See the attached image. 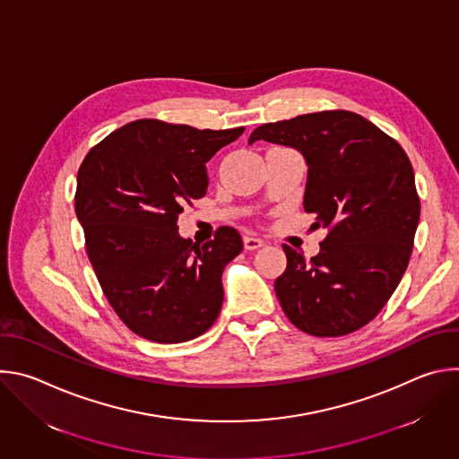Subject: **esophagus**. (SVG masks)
I'll list each match as a JSON object with an SVG mask.
<instances>
[{
  "label": "esophagus",
  "instance_id": "esophagus-1",
  "mask_svg": "<svg viewBox=\"0 0 459 459\" xmlns=\"http://www.w3.org/2000/svg\"><path fill=\"white\" fill-rule=\"evenodd\" d=\"M243 245H245L247 250H257V248H261V247L265 245V241L261 239V238H257V236H245L243 238Z\"/></svg>",
  "mask_w": 459,
  "mask_h": 459
}]
</instances>
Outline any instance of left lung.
Masks as SVG:
<instances>
[{
    "label": "left lung",
    "mask_w": 459,
    "mask_h": 459,
    "mask_svg": "<svg viewBox=\"0 0 459 459\" xmlns=\"http://www.w3.org/2000/svg\"><path fill=\"white\" fill-rule=\"evenodd\" d=\"M292 147L307 161L303 207L329 229L307 259L283 245L274 290L287 317L317 338L372 321L400 285L420 221L414 170L402 145L351 110H323L259 125L248 138Z\"/></svg>",
    "instance_id": "1"
}]
</instances>
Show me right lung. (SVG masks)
<instances>
[{
  "label": "right lung",
  "instance_id": "add662e5",
  "mask_svg": "<svg viewBox=\"0 0 459 459\" xmlns=\"http://www.w3.org/2000/svg\"><path fill=\"white\" fill-rule=\"evenodd\" d=\"M243 130L136 119L92 147L78 170L76 216L92 269L119 319L145 340H194L221 310V274L243 250L241 236L221 227L198 245L178 234V218L205 195V163Z\"/></svg>",
  "mask_w": 459,
  "mask_h": 459
}]
</instances>
